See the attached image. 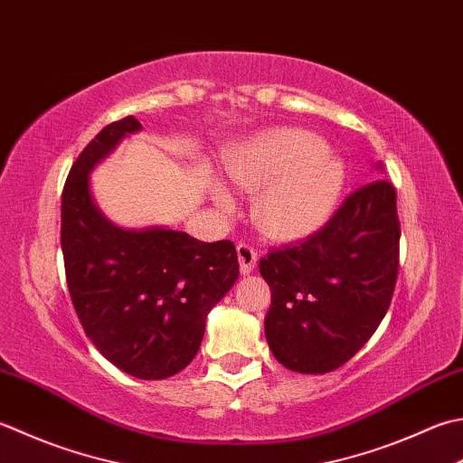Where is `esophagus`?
<instances>
[{
    "label": "esophagus",
    "instance_id": "obj_1",
    "mask_svg": "<svg viewBox=\"0 0 463 463\" xmlns=\"http://www.w3.org/2000/svg\"><path fill=\"white\" fill-rule=\"evenodd\" d=\"M237 257H239L241 275H249L257 265V250L247 242H239L237 244Z\"/></svg>",
    "mask_w": 463,
    "mask_h": 463
}]
</instances>
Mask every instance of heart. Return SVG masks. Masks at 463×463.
<instances>
[{
    "label": "heart",
    "instance_id": "b5f03b06",
    "mask_svg": "<svg viewBox=\"0 0 463 463\" xmlns=\"http://www.w3.org/2000/svg\"><path fill=\"white\" fill-rule=\"evenodd\" d=\"M229 175L249 193L263 190L252 214L259 229L275 241H295L319 229L345 184V166L325 150L323 140L291 128L244 144L232 154ZM216 201L222 208L232 206V196L221 186Z\"/></svg>",
    "mask_w": 463,
    "mask_h": 463
}]
</instances>
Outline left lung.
<instances>
[{"mask_svg":"<svg viewBox=\"0 0 463 463\" xmlns=\"http://www.w3.org/2000/svg\"><path fill=\"white\" fill-rule=\"evenodd\" d=\"M397 194L385 178L343 201L307 239L259 262L270 287L269 347L297 373H329L355 355L392 303L400 270Z\"/></svg>","mask_w":463,"mask_h":463,"instance_id":"obj_1","label":"left lung"}]
</instances>
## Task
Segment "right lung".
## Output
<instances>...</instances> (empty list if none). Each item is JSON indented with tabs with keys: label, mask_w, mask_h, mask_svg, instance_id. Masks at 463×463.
<instances>
[{
	"label": "right lung",
	"mask_w": 463,
	"mask_h": 463,
	"mask_svg": "<svg viewBox=\"0 0 463 463\" xmlns=\"http://www.w3.org/2000/svg\"><path fill=\"white\" fill-rule=\"evenodd\" d=\"M140 128L126 116L80 152L63 184L60 239L70 297L88 339L126 373L166 379L201 349L206 315L237 280L239 257L231 241L124 231L98 211L90 170Z\"/></svg>",
	"instance_id": "obj_1"
}]
</instances>
